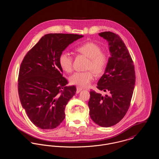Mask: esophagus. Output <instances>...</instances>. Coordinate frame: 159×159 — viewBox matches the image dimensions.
<instances>
[{"label":"esophagus","instance_id":"34e87169","mask_svg":"<svg viewBox=\"0 0 159 159\" xmlns=\"http://www.w3.org/2000/svg\"><path fill=\"white\" fill-rule=\"evenodd\" d=\"M82 90H83V88H80V87H77V88H76V93H80Z\"/></svg>","mask_w":159,"mask_h":159}]
</instances>
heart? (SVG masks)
<instances>
[{
	"label": "heart",
	"mask_w": 159,
	"mask_h": 159,
	"mask_svg": "<svg viewBox=\"0 0 159 159\" xmlns=\"http://www.w3.org/2000/svg\"><path fill=\"white\" fill-rule=\"evenodd\" d=\"M77 51L89 59L88 69L91 70L95 75L102 74L107 65V56L102 52V48L97 43L87 42L77 48ZM60 66L64 71L70 73L73 70V57L68 52H61L59 57ZM93 80V74L91 71L75 72L70 77V81L73 84L80 87L88 86Z\"/></svg>",
	"instance_id": "b5f03b06"
}]
</instances>
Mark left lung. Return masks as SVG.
Returning a JSON list of instances; mask_svg holds the SVG:
<instances>
[{"label":"left lung","instance_id":"obj_1","mask_svg":"<svg viewBox=\"0 0 159 159\" xmlns=\"http://www.w3.org/2000/svg\"><path fill=\"white\" fill-rule=\"evenodd\" d=\"M98 35L108 42L111 56L97 88L107 94L91 91L88 106L92 120L99 126L109 127L118 123L129 108L135 72L132 57L120 37L111 32Z\"/></svg>","mask_w":159,"mask_h":159}]
</instances>
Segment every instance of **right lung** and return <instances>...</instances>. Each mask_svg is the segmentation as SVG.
Masks as SVG:
<instances>
[{"label": "right lung", "mask_w": 159, "mask_h": 159, "mask_svg": "<svg viewBox=\"0 0 159 159\" xmlns=\"http://www.w3.org/2000/svg\"><path fill=\"white\" fill-rule=\"evenodd\" d=\"M83 35L48 34L25 56L20 68L18 93L23 108L37 127L51 130L65 118V108L76 92L66 86L59 57L69 45Z\"/></svg>", "instance_id": "right-lung-1"}]
</instances>
